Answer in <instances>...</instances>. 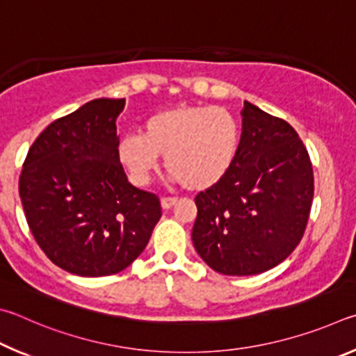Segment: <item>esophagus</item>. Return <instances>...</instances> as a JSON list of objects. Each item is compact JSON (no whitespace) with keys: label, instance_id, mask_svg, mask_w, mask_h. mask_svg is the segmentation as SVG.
<instances>
[{"label":"esophagus","instance_id":"1","mask_svg":"<svg viewBox=\"0 0 356 356\" xmlns=\"http://www.w3.org/2000/svg\"><path fill=\"white\" fill-rule=\"evenodd\" d=\"M177 198L175 197H162V200H161V207L164 208V209H170V208H173L175 204H177Z\"/></svg>","mask_w":356,"mask_h":356}]
</instances>
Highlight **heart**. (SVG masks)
Instances as JSON below:
<instances>
[{
    "mask_svg": "<svg viewBox=\"0 0 356 356\" xmlns=\"http://www.w3.org/2000/svg\"><path fill=\"white\" fill-rule=\"evenodd\" d=\"M239 139V123L227 108L183 104L148 117L140 136L123 137L117 152L136 184H147L158 156H164L173 179L189 191H203L232 168Z\"/></svg>",
    "mask_w": 356,
    "mask_h": 356,
    "instance_id": "heart-1",
    "label": "heart"
}]
</instances>
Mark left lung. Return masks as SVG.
Listing matches in <instances>:
<instances>
[{
    "mask_svg": "<svg viewBox=\"0 0 356 356\" xmlns=\"http://www.w3.org/2000/svg\"><path fill=\"white\" fill-rule=\"evenodd\" d=\"M232 168L195 197L192 242L211 269L245 277L272 269L302 241L314 195L313 165L297 131L245 102Z\"/></svg>",
    "mask_w": 356,
    "mask_h": 356,
    "instance_id": "8db88e82",
    "label": "left lung"
}]
</instances>
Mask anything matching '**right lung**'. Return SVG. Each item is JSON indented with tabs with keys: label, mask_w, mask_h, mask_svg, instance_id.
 <instances>
[{
	"label": "right lung",
	"mask_w": 356,
	"mask_h": 356,
	"mask_svg": "<svg viewBox=\"0 0 356 356\" xmlns=\"http://www.w3.org/2000/svg\"><path fill=\"white\" fill-rule=\"evenodd\" d=\"M124 99L99 98L42 131L18 191L28 227L56 266L104 277L133 263L161 219L159 197L128 183L115 118Z\"/></svg>",
	"instance_id": "right-lung-1"
}]
</instances>
